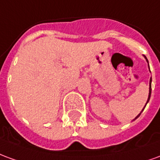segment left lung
<instances>
[{"label":"left lung","instance_id":"obj_1","mask_svg":"<svg viewBox=\"0 0 160 160\" xmlns=\"http://www.w3.org/2000/svg\"><path fill=\"white\" fill-rule=\"evenodd\" d=\"M144 57H145V59L147 60V62H148V59H147V57H146V56H144ZM148 68H149V71H150V68H149V64H148ZM151 84H152V78H150V81H149V94H148V101H147V103H146V104H145L144 108H143V109H142V111H141V113H140V114L138 115L137 117H136V118H134V120H133V121H134V120H135V119H137V118H139V117H140V115L141 114V112H142V111H144V109H145V107H146V105H147V104H148V102H149V100H150V97H151V92H152V86H151Z\"/></svg>","mask_w":160,"mask_h":160}]
</instances>
